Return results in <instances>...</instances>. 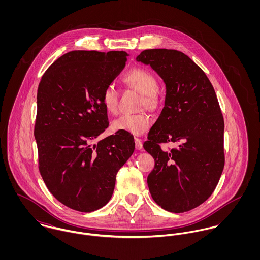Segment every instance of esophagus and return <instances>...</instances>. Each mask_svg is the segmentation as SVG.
<instances>
[{
	"label": "esophagus",
	"instance_id": "esophagus-1",
	"mask_svg": "<svg viewBox=\"0 0 260 260\" xmlns=\"http://www.w3.org/2000/svg\"><path fill=\"white\" fill-rule=\"evenodd\" d=\"M134 141H135V147H136L137 150H141V149L143 148L142 141H141L139 138H135Z\"/></svg>",
	"mask_w": 260,
	"mask_h": 260
}]
</instances>
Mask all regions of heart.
<instances>
[{
    "label": "heart",
    "instance_id": "heart-1",
    "mask_svg": "<svg viewBox=\"0 0 260 260\" xmlns=\"http://www.w3.org/2000/svg\"><path fill=\"white\" fill-rule=\"evenodd\" d=\"M123 81L127 86L142 94L141 107H146L151 110L157 108L159 104V95L156 90L158 81L152 72L144 68H134L125 75ZM102 103L107 112L111 114H117L119 111L118 92L111 84L107 85L102 92ZM152 123V117L146 113L126 114L116 119L112 127L115 131L142 135L148 131Z\"/></svg>",
    "mask_w": 260,
    "mask_h": 260
}]
</instances>
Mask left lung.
<instances>
[{"label":"left lung","instance_id":"1","mask_svg":"<svg viewBox=\"0 0 260 260\" xmlns=\"http://www.w3.org/2000/svg\"><path fill=\"white\" fill-rule=\"evenodd\" d=\"M136 60L150 65L166 86L164 108L143 145L155 160L149 191L163 209L189 211L209 198L224 168V120L214 88L177 50H145ZM168 142L180 145L163 151L159 144Z\"/></svg>","mask_w":260,"mask_h":260}]
</instances>
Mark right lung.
Wrapping results in <instances>:
<instances>
[{"label": "right lung", "instance_id": "obj_1", "mask_svg": "<svg viewBox=\"0 0 260 260\" xmlns=\"http://www.w3.org/2000/svg\"><path fill=\"white\" fill-rule=\"evenodd\" d=\"M124 51H72L56 60L38 87L35 139L39 170L53 196L81 212L111 199L118 170L135 149L117 131L93 143L109 126L102 92L125 67Z\"/></svg>", "mask_w": 260, "mask_h": 260}]
</instances>
